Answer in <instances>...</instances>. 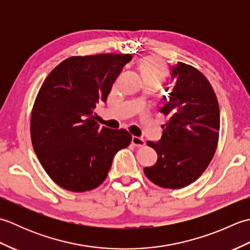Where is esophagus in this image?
Instances as JSON below:
<instances>
[{"label": "esophagus", "instance_id": "esophagus-1", "mask_svg": "<svg viewBox=\"0 0 250 250\" xmlns=\"http://www.w3.org/2000/svg\"><path fill=\"white\" fill-rule=\"evenodd\" d=\"M132 144L136 147H143V146H145V141L141 139V137L133 136L132 137Z\"/></svg>", "mask_w": 250, "mask_h": 250}]
</instances>
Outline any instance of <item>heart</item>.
<instances>
[{"label":"heart","mask_w":250,"mask_h":250,"mask_svg":"<svg viewBox=\"0 0 250 250\" xmlns=\"http://www.w3.org/2000/svg\"><path fill=\"white\" fill-rule=\"evenodd\" d=\"M137 70L144 84H152L156 87L166 82L169 73L167 63L153 56H146L140 59L137 62Z\"/></svg>","instance_id":"obj_1"}]
</instances>
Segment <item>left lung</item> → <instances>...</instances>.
<instances>
[{
	"label": "left lung",
	"mask_w": 250,
	"mask_h": 250,
	"mask_svg": "<svg viewBox=\"0 0 250 250\" xmlns=\"http://www.w3.org/2000/svg\"><path fill=\"white\" fill-rule=\"evenodd\" d=\"M176 83L164 97L160 113L167 118L159 143L147 142L158 155L146 177L166 189H180L195 182L208 167L219 140L220 113L213 87L198 68L178 62L172 68Z\"/></svg>",
	"instance_id": "obj_1"
}]
</instances>
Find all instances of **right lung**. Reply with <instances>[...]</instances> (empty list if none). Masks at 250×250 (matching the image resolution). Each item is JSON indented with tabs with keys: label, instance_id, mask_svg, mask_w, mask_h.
Listing matches in <instances>:
<instances>
[{
	"label": "right lung",
	"instance_id": "obj_1",
	"mask_svg": "<svg viewBox=\"0 0 250 250\" xmlns=\"http://www.w3.org/2000/svg\"><path fill=\"white\" fill-rule=\"evenodd\" d=\"M129 54L73 56L46 77L31 111L33 149L48 176L73 192L93 190L107 177L114 156L132 136L100 128L94 108L106 101Z\"/></svg>",
	"mask_w": 250,
	"mask_h": 250
}]
</instances>
